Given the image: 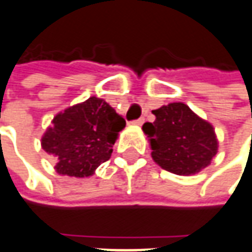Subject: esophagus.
<instances>
[{
  "label": "esophagus",
  "instance_id": "1",
  "mask_svg": "<svg viewBox=\"0 0 252 252\" xmlns=\"http://www.w3.org/2000/svg\"><path fill=\"white\" fill-rule=\"evenodd\" d=\"M143 123H144V118H140V119H137V121H133L131 125H133V126H141Z\"/></svg>",
  "mask_w": 252,
  "mask_h": 252
}]
</instances>
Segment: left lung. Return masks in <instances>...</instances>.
I'll use <instances>...</instances> for the list:
<instances>
[{
    "instance_id": "left-lung-1",
    "label": "left lung",
    "mask_w": 252,
    "mask_h": 252,
    "mask_svg": "<svg viewBox=\"0 0 252 252\" xmlns=\"http://www.w3.org/2000/svg\"><path fill=\"white\" fill-rule=\"evenodd\" d=\"M155 121L143 125L156 164L178 176H192L209 166L218 152L213 125L184 103L154 109Z\"/></svg>"
}]
</instances>
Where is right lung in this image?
I'll return each mask as SVG.
<instances>
[{"instance_id": "obj_1", "label": "right lung", "mask_w": 252, "mask_h": 252, "mask_svg": "<svg viewBox=\"0 0 252 252\" xmlns=\"http://www.w3.org/2000/svg\"><path fill=\"white\" fill-rule=\"evenodd\" d=\"M125 126V119L107 101L92 96L56 114L41 145L56 158L57 174L85 178L111 158Z\"/></svg>"}]
</instances>
